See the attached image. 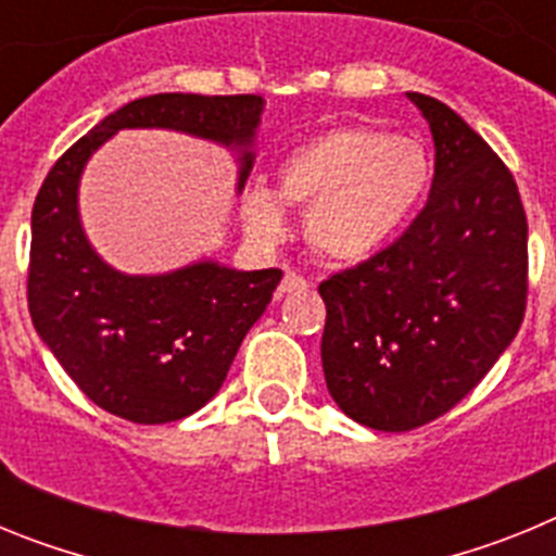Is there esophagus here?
Returning a JSON list of instances; mask_svg holds the SVG:
<instances>
[{"mask_svg": "<svg viewBox=\"0 0 556 556\" xmlns=\"http://www.w3.org/2000/svg\"><path fill=\"white\" fill-rule=\"evenodd\" d=\"M306 287H308L306 278H303V275H298V273H292V269H289V273L283 275V278H281V287H278V294L303 292V289H306Z\"/></svg>", "mask_w": 556, "mask_h": 556, "instance_id": "34e87169", "label": "esophagus"}]
</instances>
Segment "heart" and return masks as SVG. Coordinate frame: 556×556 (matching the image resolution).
Segmentation results:
<instances>
[{"label": "heart", "instance_id": "b5f03b06", "mask_svg": "<svg viewBox=\"0 0 556 556\" xmlns=\"http://www.w3.org/2000/svg\"><path fill=\"white\" fill-rule=\"evenodd\" d=\"M431 155L412 136L342 125L301 141L275 166V191L253 184L239 214L255 242L289 233L287 205L306 208V236L333 262H367L404 233L431 184Z\"/></svg>", "mask_w": 556, "mask_h": 556}]
</instances>
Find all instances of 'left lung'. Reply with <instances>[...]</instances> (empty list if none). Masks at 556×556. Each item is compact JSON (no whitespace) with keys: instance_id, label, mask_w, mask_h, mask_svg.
<instances>
[{"instance_id":"left-lung-1","label":"left lung","mask_w":556,"mask_h":556,"mask_svg":"<svg viewBox=\"0 0 556 556\" xmlns=\"http://www.w3.org/2000/svg\"><path fill=\"white\" fill-rule=\"evenodd\" d=\"M434 180L395 244L320 283L323 372L337 406L376 431L445 415L509 348L527 308V214L479 132L434 97Z\"/></svg>"}]
</instances>
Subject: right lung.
Wrapping results in <instances>:
<instances>
[{
  "instance_id": "add662e5",
  "label": "right lung",
  "mask_w": 556,
  "mask_h": 556,
  "mask_svg": "<svg viewBox=\"0 0 556 556\" xmlns=\"http://www.w3.org/2000/svg\"><path fill=\"white\" fill-rule=\"evenodd\" d=\"M264 105L255 94L180 91L132 100L68 147L38 191L29 223V317L72 381L111 415L155 426L203 409L283 273H248L214 258L159 275L111 267L80 219L86 164L119 130H175L233 152L236 194H242Z\"/></svg>"
}]
</instances>
